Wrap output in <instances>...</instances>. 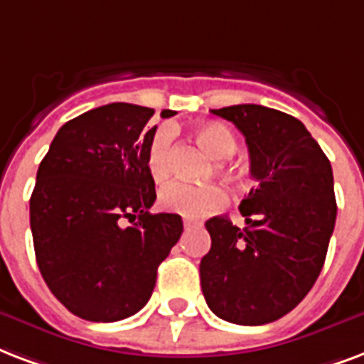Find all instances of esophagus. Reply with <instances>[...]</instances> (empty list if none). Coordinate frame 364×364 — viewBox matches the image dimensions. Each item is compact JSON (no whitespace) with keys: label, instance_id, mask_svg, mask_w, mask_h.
Instances as JSON below:
<instances>
[{"label":"esophagus","instance_id":"obj_1","mask_svg":"<svg viewBox=\"0 0 364 364\" xmlns=\"http://www.w3.org/2000/svg\"><path fill=\"white\" fill-rule=\"evenodd\" d=\"M183 225H185V229H193V227H196V223H194V221H188V219H185V221H183Z\"/></svg>","mask_w":364,"mask_h":364}]
</instances>
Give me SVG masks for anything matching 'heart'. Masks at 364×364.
<instances>
[{"label":"heart","instance_id":"b5f03b06","mask_svg":"<svg viewBox=\"0 0 364 364\" xmlns=\"http://www.w3.org/2000/svg\"><path fill=\"white\" fill-rule=\"evenodd\" d=\"M196 139L210 156L225 160L237 151V135L223 124H204L196 129ZM171 132L168 127L158 129L149 141L146 168L156 181L170 176L171 170ZM160 206L187 219H200L215 212L227 200L223 188L218 185H194L187 181H173L160 191Z\"/></svg>","mask_w":364,"mask_h":364}]
</instances>
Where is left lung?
Segmentation results:
<instances>
[{
	"mask_svg": "<svg viewBox=\"0 0 364 364\" xmlns=\"http://www.w3.org/2000/svg\"><path fill=\"white\" fill-rule=\"evenodd\" d=\"M212 114L244 135L257 185L240 202L244 229L225 215L206 221L202 294L223 321L273 323L307 296L324 265L338 210L332 166L304 124L281 110L235 105Z\"/></svg>",
	"mask_w": 364,
	"mask_h": 364,
	"instance_id": "left-lung-1",
	"label": "left lung"
}]
</instances>
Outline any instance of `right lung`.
<instances>
[{"label": "right lung", "instance_id": "1", "mask_svg": "<svg viewBox=\"0 0 364 364\" xmlns=\"http://www.w3.org/2000/svg\"><path fill=\"white\" fill-rule=\"evenodd\" d=\"M152 114L129 102L87 110L60 127L38 168L36 262L53 296L85 321L114 323L143 309L183 232L181 215L149 212L156 200L146 168Z\"/></svg>", "mask_w": 364, "mask_h": 364}]
</instances>
